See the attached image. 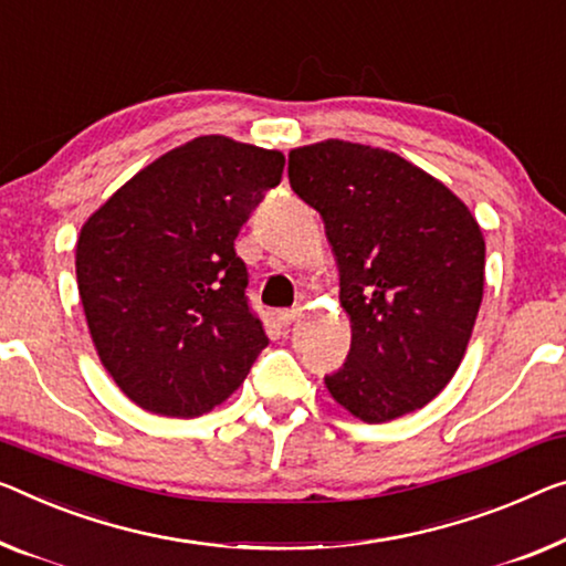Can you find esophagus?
I'll return each instance as SVG.
<instances>
[{
    "instance_id": "esophagus-1",
    "label": "esophagus",
    "mask_w": 566,
    "mask_h": 566,
    "mask_svg": "<svg viewBox=\"0 0 566 566\" xmlns=\"http://www.w3.org/2000/svg\"><path fill=\"white\" fill-rule=\"evenodd\" d=\"M300 315H302V310L300 307H294V310H280L276 312V323H280L282 327H290L294 319H300Z\"/></svg>"
}]
</instances>
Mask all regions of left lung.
Masks as SVG:
<instances>
[{"label": "left lung", "mask_w": 566, "mask_h": 566, "mask_svg": "<svg viewBox=\"0 0 566 566\" xmlns=\"http://www.w3.org/2000/svg\"><path fill=\"white\" fill-rule=\"evenodd\" d=\"M286 172L323 216L350 317V353L327 391L368 424L421 409L458 370L483 302L478 221L389 149L325 139L292 149Z\"/></svg>", "instance_id": "obj_1"}]
</instances>
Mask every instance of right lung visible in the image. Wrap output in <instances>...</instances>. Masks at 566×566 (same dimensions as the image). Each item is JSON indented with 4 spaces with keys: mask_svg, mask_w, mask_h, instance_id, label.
I'll return each instance as SVG.
<instances>
[{
    "mask_svg": "<svg viewBox=\"0 0 566 566\" xmlns=\"http://www.w3.org/2000/svg\"><path fill=\"white\" fill-rule=\"evenodd\" d=\"M282 172V151L208 134L147 165L83 223L75 276L88 331L137 407L206 415L269 345L233 241Z\"/></svg>",
    "mask_w": 566,
    "mask_h": 566,
    "instance_id": "1",
    "label": "right lung"
}]
</instances>
